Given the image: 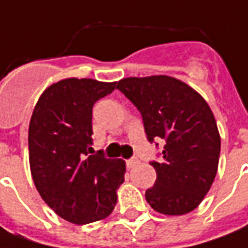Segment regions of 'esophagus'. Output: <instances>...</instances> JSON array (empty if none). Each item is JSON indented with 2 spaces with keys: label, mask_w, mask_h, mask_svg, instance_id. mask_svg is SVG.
<instances>
[{
  "label": "esophagus",
  "mask_w": 248,
  "mask_h": 248,
  "mask_svg": "<svg viewBox=\"0 0 248 248\" xmlns=\"http://www.w3.org/2000/svg\"><path fill=\"white\" fill-rule=\"evenodd\" d=\"M140 163L138 161L137 157H131V159L126 160V166H127V168H133V167H136Z\"/></svg>",
  "instance_id": "esophagus-1"
}]
</instances>
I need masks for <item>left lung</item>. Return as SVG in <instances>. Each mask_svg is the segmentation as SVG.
I'll use <instances>...</instances> for the list:
<instances>
[{
  "label": "left lung",
  "instance_id": "left-lung-1",
  "mask_svg": "<svg viewBox=\"0 0 248 248\" xmlns=\"http://www.w3.org/2000/svg\"><path fill=\"white\" fill-rule=\"evenodd\" d=\"M117 89L140 111L148 141H166L163 159L151 161L157 178L146 190L148 203L168 216L194 210L215 181L221 146L208 103L187 84L168 76L129 77Z\"/></svg>",
  "mask_w": 248,
  "mask_h": 248
}]
</instances>
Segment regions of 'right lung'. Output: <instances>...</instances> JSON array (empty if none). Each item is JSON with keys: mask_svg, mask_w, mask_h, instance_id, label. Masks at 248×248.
<instances>
[{"mask_svg": "<svg viewBox=\"0 0 248 248\" xmlns=\"http://www.w3.org/2000/svg\"><path fill=\"white\" fill-rule=\"evenodd\" d=\"M117 82L66 78L42 93L28 129L30 167L40 197L62 218L89 224L110 215L124 183L122 159L92 153V107Z\"/></svg>", "mask_w": 248, "mask_h": 248, "instance_id": "right-lung-1", "label": "right lung"}]
</instances>
